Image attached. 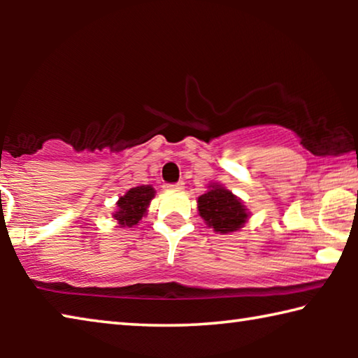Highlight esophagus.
Masks as SVG:
<instances>
[{
  "label": "esophagus",
  "mask_w": 358,
  "mask_h": 358,
  "mask_svg": "<svg viewBox=\"0 0 358 358\" xmlns=\"http://www.w3.org/2000/svg\"><path fill=\"white\" fill-rule=\"evenodd\" d=\"M183 185H185L183 181H180V183H175V185H166L164 187H166L167 191H181L185 187Z\"/></svg>",
  "instance_id": "1"
}]
</instances>
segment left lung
Returning a JSON list of instances; mask_svg holds the SVG:
<instances>
[{
  "label": "left lung",
  "instance_id": "obj_1",
  "mask_svg": "<svg viewBox=\"0 0 358 358\" xmlns=\"http://www.w3.org/2000/svg\"><path fill=\"white\" fill-rule=\"evenodd\" d=\"M208 189L197 199L199 215L216 234L237 232L250 220L251 213L243 201L221 183H210Z\"/></svg>",
  "mask_w": 358,
  "mask_h": 358
}]
</instances>
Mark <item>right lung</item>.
Here are the masks:
<instances>
[{
	"instance_id": "right-lung-1",
	"label": "right lung",
	"mask_w": 358,
	"mask_h": 358,
	"mask_svg": "<svg viewBox=\"0 0 358 358\" xmlns=\"http://www.w3.org/2000/svg\"><path fill=\"white\" fill-rule=\"evenodd\" d=\"M155 194L156 191L151 185L131 187L117 201V210L112 213L113 220H117L120 227L137 226L138 221L147 215Z\"/></svg>"
}]
</instances>
